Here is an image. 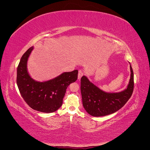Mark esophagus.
Here are the masks:
<instances>
[{
	"label": "esophagus",
	"instance_id": "obj_1",
	"mask_svg": "<svg viewBox=\"0 0 150 150\" xmlns=\"http://www.w3.org/2000/svg\"><path fill=\"white\" fill-rule=\"evenodd\" d=\"M83 74H84L83 71L82 70H79V73H78V79H80L81 78V77L83 76Z\"/></svg>",
	"mask_w": 150,
	"mask_h": 150
}]
</instances>
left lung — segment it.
Instances as JSON below:
<instances>
[{"label":"left lung","instance_id":"obj_1","mask_svg":"<svg viewBox=\"0 0 150 150\" xmlns=\"http://www.w3.org/2000/svg\"><path fill=\"white\" fill-rule=\"evenodd\" d=\"M130 71L127 88L118 93L104 91L83 76L81 79V93L86 112L93 116H104L116 112L123 106L133 92L134 74L131 64Z\"/></svg>","mask_w":150,"mask_h":150}]
</instances>
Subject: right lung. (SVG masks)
Instances as JSON below:
<instances>
[{
	"label": "right lung",
	"mask_w": 150,
	"mask_h": 150,
	"mask_svg": "<svg viewBox=\"0 0 150 150\" xmlns=\"http://www.w3.org/2000/svg\"><path fill=\"white\" fill-rule=\"evenodd\" d=\"M34 47L22 56L17 69V84L22 97L34 110L50 113L57 111L62 104L66 89L78 79V70L64 72L48 81H35L28 70V61Z\"/></svg>",
	"instance_id": "1"
}]
</instances>
